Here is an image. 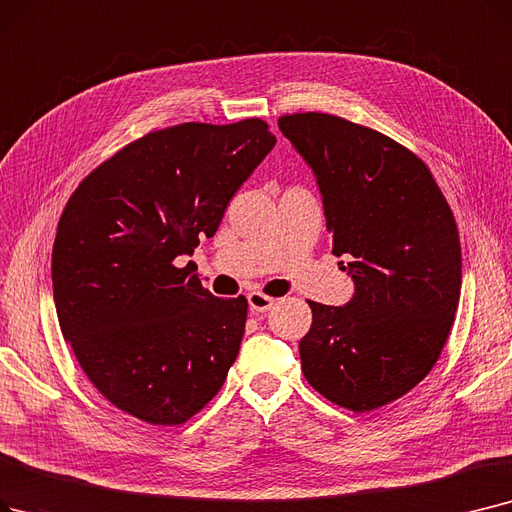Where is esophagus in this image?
Listing matches in <instances>:
<instances>
[{"mask_svg":"<svg viewBox=\"0 0 512 512\" xmlns=\"http://www.w3.org/2000/svg\"><path fill=\"white\" fill-rule=\"evenodd\" d=\"M249 307H251V311H255V314H259V311H268L272 305H274V297H270V295H263V293H259V291H253V293H249Z\"/></svg>","mask_w":512,"mask_h":512,"instance_id":"1","label":"esophagus"}]
</instances>
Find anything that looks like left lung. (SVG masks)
<instances>
[{
	"instance_id": "obj_1",
	"label": "left lung",
	"mask_w": 512,
	"mask_h": 512,
	"mask_svg": "<svg viewBox=\"0 0 512 512\" xmlns=\"http://www.w3.org/2000/svg\"><path fill=\"white\" fill-rule=\"evenodd\" d=\"M278 127L316 173L332 255L351 259L355 282L343 307L307 301L303 374L341 408L387 406L450 337L462 282L454 213L425 161L381 131L324 113L282 115Z\"/></svg>"
}]
</instances>
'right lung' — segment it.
Wrapping results in <instances>:
<instances>
[{"instance_id":"1","label":"right lung","mask_w":512,"mask_h":512,"mask_svg":"<svg viewBox=\"0 0 512 512\" xmlns=\"http://www.w3.org/2000/svg\"><path fill=\"white\" fill-rule=\"evenodd\" d=\"M274 144L257 117L154 129L85 175L66 203L52 249L60 330L125 414L184 425L224 387L249 303L213 297L175 259L217 232Z\"/></svg>"}]
</instances>
